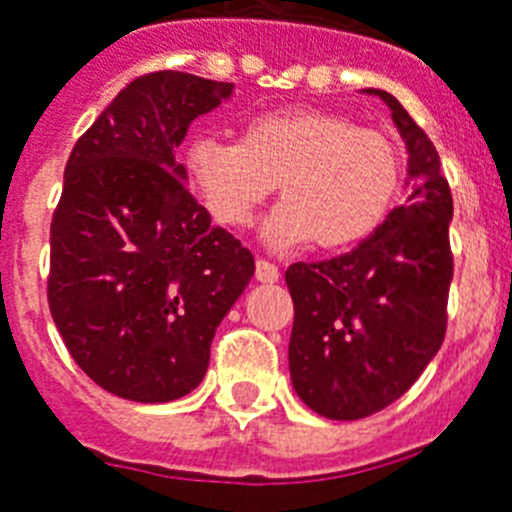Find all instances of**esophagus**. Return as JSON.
<instances>
[{"instance_id":"1","label":"esophagus","mask_w":512,"mask_h":512,"mask_svg":"<svg viewBox=\"0 0 512 512\" xmlns=\"http://www.w3.org/2000/svg\"><path fill=\"white\" fill-rule=\"evenodd\" d=\"M256 280H259V282H277V280H280V269H277L272 261L259 259V261H256Z\"/></svg>"}]
</instances>
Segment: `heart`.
Segmentation results:
<instances>
[{"instance_id":"obj_1","label":"heart","mask_w":512,"mask_h":512,"mask_svg":"<svg viewBox=\"0 0 512 512\" xmlns=\"http://www.w3.org/2000/svg\"><path fill=\"white\" fill-rule=\"evenodd\" d=\"M185 172L214 222L246 227L280 183L285 198L264 227L274 248L314 240L342 251L369 240L390 217L403 183L398 143L382 130L324 109L256 114L238 143L196 138Z\"/></svg>"}]
</instances>
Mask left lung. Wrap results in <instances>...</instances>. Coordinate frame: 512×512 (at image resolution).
I'll return each instance as SVG.
<instances>
[{
	"label": "left lung",
	"instance_id": "8db88e82",
	"mask_svg": "<svg viewBox=\"0 0 512 512\" xmlns=\"http://www.w3.org/2000/svg\"><path fill=\"white\" fill-rule=\"evenodd\" d=\"M366 94L390 107L403 135L411 193L358 248L285 272L290 379L311 411L335 421L371 416L411 390L442 348L453 282V193L437 149L395 96Z\"/></svg>",
	"mask_w": 512,
	"mask_h": 512
}]
</instances>
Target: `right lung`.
<instances>
[{
	"mask_svg": "<svg viewBox=\"0 0 512 512\" xmlns=\"http://www.w3.org/2000/svg\"><path fill=\"white\" fill-rule=\"evenodd\" d=\"M232 83L177 70L135 78L80 135L52 219L49 311L70 356L135 403L196 390L253 256L185 188L190 122Z\"/></svg>",
	"mask_w": 512,
	"mask_h": 512,
	"instance_id": "right-lung-1",
	"label": "right lung"
}]
</instances>
